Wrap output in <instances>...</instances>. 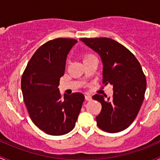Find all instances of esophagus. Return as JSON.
Segmentation results:
<instances>
[{
  "label": "esophagus",
  "mask_w": 160,
  "mask_h": 160,
  "mask_svg": "<svg viewBox=\"0 0 160 160\" xmlns=\"http://www.w3.org/2000/svg\"><path fill=\"white\" fill-rule=\"evenodd\" d=\"M85 98L86 101H91L92 100V97L90 95H85Z\"/></svg>",
  "instance_id": "1"
}]
</instances>
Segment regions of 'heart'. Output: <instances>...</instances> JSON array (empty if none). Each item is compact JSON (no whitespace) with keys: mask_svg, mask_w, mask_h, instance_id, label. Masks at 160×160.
<instances>
[{"mask_svg":"<svg viewBox=\"0 0 160 160\" xmlns=\"http://www.w3.org/2000/svg\"><path fill=\"white\" fill-rule=\"evenodd\" d=\"M95 58V56L90 53H85L83 55V62H86V61L89 60V59L93 58Z\"/></svg>","mask_w":160,"mask_h":160,"instance_id":"obj_1","label":"heart"}]
</instances>
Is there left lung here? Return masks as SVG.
I'll list each match as a JSON object with an SVG mask.
<instances>
[{
    "instance_id": "left-lung-1",
    "label": "left lung",
    "mask_w": 160,
    "mask_h": 160,
    "mask_svg": "<svg viewBox=\"0 0 160 160\" xmlns=\"http://www.w3.org/2000/svg\"><path fill=\"white\" fill-rule=\"evenodd\" d=\"M100 55L103 64L102 83L113 85V95L105 99L95 95L102 104L97 125L107 132H118L132 123L144 100L146 79L140 63L129 49L108 38H81Z\"/></svg>"
}]
</instances>
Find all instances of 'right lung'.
<instances>
[{
  "instance_id": "right-lung-1",
  "label": "right lung",
  "mask_w": 160,
  "mask_h": 160,
  "mask_svg": "<svg viewBox=\"0 0 160 160\" xmlns=\"http://www.w3.org/2000/svg\"><path fill=\"white\" fill-rule=\"evenodd\" d=\"M77 43L56 38L42 44L28 63L21 78L24 102L36 126L52 136H62L75 127L85 96L75 92L62 98L58 89L66 58Z\"/></svg>"
}]
</instances>
